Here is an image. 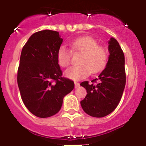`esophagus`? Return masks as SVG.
Here are the masks:
<instances>
[{
    "instance_id": "1",
    "label": "esophagus",
    "mask_w": 146,
    "mask_h": 146,
    "mask_svg": "<svg viewBox=\"0 0 146 146\" xmlns=\"http://www.w3.org/2000/svg\"><path fill=\"white\" fill-rule=\"evenodd\" d=\"M74 87H75V88L80 87V83H78V82H74Z\"/></svg>"
}]
</instances>
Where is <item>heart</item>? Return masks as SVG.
Here are the masks:
<instances>
[{"mask_svg":"<svg viewBox=\"0 0 146 146\" xmlns=\"http://www.w3.org/2000/svg\"><path fill=\"white\" fill-rule=\"evenodd\" d=\"M71 47L77 52L82 53L79 64L67 69L65 74L74 80L85 79L91 72L95 74L106 66L108 60V52L105 47L99 45L96 40L90 36L76 38L71 42ZM72 51L62 45L57 52V60L62 67H68L71 64Z\"/></svg>","mask_w":146,"mask_h":146,"instance_id":"obj_1","label":"heart"}]
</instances>
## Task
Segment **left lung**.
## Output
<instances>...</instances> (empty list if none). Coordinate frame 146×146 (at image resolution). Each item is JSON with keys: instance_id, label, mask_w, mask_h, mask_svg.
Masks as SVG:
<instances>
[{"instance_id": "obj_1", "label": "left lung", "mask_w": 146, "mask_h": 146, "mask_svg": "<svg viewBox=\"0 0 146 146\" xmlns=\"http://www.w3.org/2000/svg\"><path fill=\"white\" fill-rule=\"evenodd\" d=\"M109 59L105 69L91 83H80L87 95L80 102L82 108L88 115L102 118L111 113L120 102L125 85L124 54L117 40L111 38L108 42Z\"/></svg>"}]
</instances>
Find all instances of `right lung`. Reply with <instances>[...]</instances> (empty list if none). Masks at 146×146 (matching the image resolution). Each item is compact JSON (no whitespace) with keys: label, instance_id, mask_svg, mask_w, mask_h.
Listing matches in <instances>:
<instances>
[{"label":"right lung","instance_id":"obj_1","mask_svg":"<svg viewBox=\"0 0 146 146\" xmlns=\"http://www.w3.org/2000/svg\"><path fill=\"white\" fill-rule=\"evenodd\" d=\"M63 39L55 31L34 33L23 47L17 71L22 100L32 114L48 118L59 111L74 83L62 77L57 52Z\"/></svg>","mask_w":146,"mask_h":146}]
</instances>
